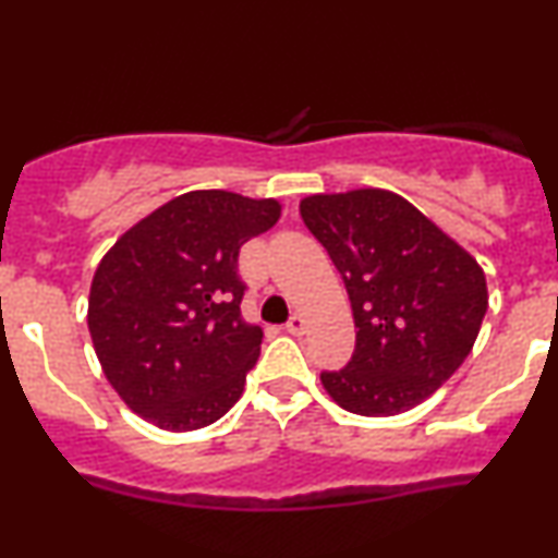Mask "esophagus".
<instances>
[{
	"label": "esophagus",
	"instance_id": "esophagus-1",
	"mask_svg": "<svg viewBox=\"0 0 558 558\" xmlns=\"http://www.w3.org/2000/svg\"><path fill=\"white\" fill-rule=\"evenodd\" d=\"M286 330L291 332V336H301V332H304V317L293 315V317L286 323Z\"/></svg>",
	"mask_w": 558,
	"mask_h": 558
}]
</instances>
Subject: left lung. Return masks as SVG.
<instances>
[{"instance_id": "left-lung-1", "label": "left lung", "mask_w": 558, "mask_h": 558, "mask_svg": "<svg viewBox=\"0 0 558 558\" xmlns=\"http://www.w3.org/2000/svg\"><path fill=\"white\" fill-rule=\"evenodd\" d=\"M299 213L341 272L356 325L351 362L319 380L345 412H409L470 356L488 310L483 267L393 191L315 194Z\"/></svg>"}]
</instances>
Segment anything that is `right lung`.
Here are the masks:
<instances>
[{
	"label": "right lung",
	"mask_w": 558,
	"mask_h": 558,
	"mask_svg": "<svg viewBox=\"0 0 558 558\" xmlns=\"http://www.w3.org/2000/svg\"><path fill=\"white\" fill-rule=\"evenodd\" d=\"M280 217L275 198L189 191L105 254L88 332L110 386L162 430L213 425L241 399L262 328L241 317L239 252Z\"/></svg>",
	"instance_id": "add662e5"
}]
</instances>
